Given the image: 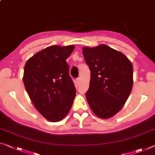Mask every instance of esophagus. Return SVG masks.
Listing matches in <instances>:
<instances>
[{"label": "esophagus", "mask_w": 155, "mask_h": 155, "mask_svg": "<svg viewBox=\"0 0 155 155\" xmlns=\"http://www.w3.org/2000/svg\"><path fill=\"white\" fill-rule=\"evenodd\" d=\"M79 82H80V78H77V79H76V83H77V84H78V83H79Z\"/></svg>", "instance_id": "esophagus-1"}]
</instances>
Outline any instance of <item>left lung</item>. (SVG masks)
Listing matches in <instances>:
<instances>
[{
	"label": "left lung",
	"instance_id": "obj_1",
	"mask_svg": "<svg viewBox=\"0 0 155 155\" xmlns=\"http://www.w3.org/2000/svg\"><path fill=\"white\" fill-rule=\"evenodd\" d=\"M83 54L90 70V87L85 94L88 104L97 117L109 119L128 99L133 67L126 56L105 44L83 47Z\"/></svg>",
	"mask_w": 155,
	"mask_h": 155
}]
</instances>
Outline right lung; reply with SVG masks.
Instances as JSON below:
<instances>
[{"label":"right lung","mask_w":155,"mask_h":155,"mask_svg":"<svg viewBox=\"0 0 155 155\" xmlns=\"http://www.w3.org/2000/svg\"><path fill=\"white\" fill-rule=\"evenodd\" d=\"M74 45H51L29 58L24 68L26 91L39 113L51 122L68 114L76 96L66 59Z\"/></svg>","instance_id":"right-lung-1"}]
</instances>
